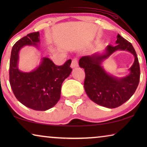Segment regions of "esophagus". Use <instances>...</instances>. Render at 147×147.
Returning a JSON list of instances; mask_svg holds the SVG:
<instances>
[{
  "mask_svg": "<svg viewBox=\"0 0 147 147\" xmlns=\"http://www.w3.org/2000/svg\"><path fill=\"white\" fill-rule=\"evenodd\" d=\"M78 66V59L77 58H74L73 59L71 62V68H75Z\"/></svg>",
  "mask_w": 147,
  "mask_h": 147,
  "instance_id": "1",
  "label": "esophagus"
}]
</instances>
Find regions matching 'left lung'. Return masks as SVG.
Returning a JSON list of instances; mask_svg holds the SVG:
<instances>
[{"label":"left lung","mask_w":147,"mask_h":147,"mask_svg":"<svg viewBox=\"0 0 147 147\" xmlns=\"http://www.w3.org/2000/svg\"><path fill=\"white\" fill-rule=\"evenodd\" d=\"M115 43L109 45L102 54L95 53L80 59L79 65L84 69L86 78L84 89L88 97L98 105L108 108L121 106L135 93L140 78V67L135 49L130 42L118 34ZM117 50H126L132 53L135 59L125 77L118 78L104 70L101 63Z\"/></svg>","instance_id":"obj_1"}]
</instances>
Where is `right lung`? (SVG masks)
I'll list each match as a JSON object with an SVG mask.
<instances>
[{
	"mask_svg": "<svg viewBox=\"0 0 147 147\" xmlns=\"http://www.w3.org/2000/svg\"><path fill=\"white\" fill-rule=\"evenodd\" d=\"M39 32L28 34L12 47L9 61V83L13 93L20 102L37 111H45L55 106L60 98L61 88L70 75L71 59L58 66L48 58H43L38 67L28 73L18 68L19 53L23 47L40 43Z\"/></svg>",
	"mask_w": 147,
	"mask_h": 147,
	"instance_id": "add662e5",
	"label": "right lung"
}]
</instances>
